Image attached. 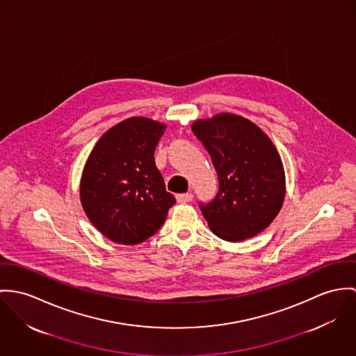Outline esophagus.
<instances>
[{"label":"esophagus","mask_w":356,"mask_h":356,"mask_svg":"<svg viewBox=\"0 0 356 356\" xmlns=\"http://www.w3.org/2000/svg\"><path fill=\"white\" fill-rule=\"evenodd\" d=\"M191 199H193V194H190V193L176 195V200H177L179 203H188Z\"/></svg>","instance_id":"34e87169"}]
</instances>
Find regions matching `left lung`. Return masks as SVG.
<instances>
[{"label": "left lung", "mask_w": 356, "mask_h": 356, "mask_svg": "<svg viewBox=\"0 0 356 356\" xmlns=\"http://www.w3.org/2000/svg\"><path fill=\"white\" fill-rule=\"evenodd\" d=\"M193 132L209 152L218 176V194L200 204L211 232L243 241L266 229L285 199V172L270 138L234 113L195 120Z\"/></svg>", "instance_id": "1"}]
</instances>
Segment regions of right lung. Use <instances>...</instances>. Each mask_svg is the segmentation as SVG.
<instances>
[{
	"label": "right lung",
	"mask_w": 356,
	"mask_h": 356,
	"mask_svg": "<svg viewBox=\"0 0 356 356\" xmlns=\"http://www.w3.org/2000/svg\"><path fill=\"white\" fill-rule=\"evenodd\" d=\"M166 125L131 118L95 143L80 179V202L91 224L119 244L153 236L176 199L166 191L154 150Z\"/></svg>",
	"instance_id": "right-lung-1"
}]
</instances>
